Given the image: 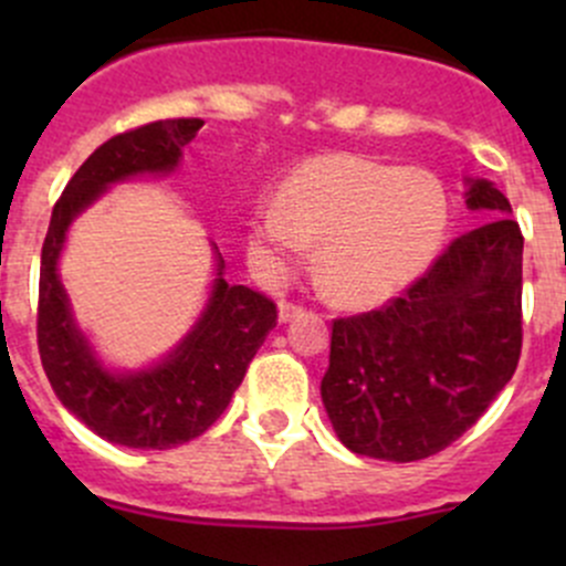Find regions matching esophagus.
I'll list each match as a JSON object with an SVG mask.
<instances>
[{"instance_id": "34e87169", "label": "esophagus", "mask_w": 566, "mask_h": 566, "mask_svg": "<svg viewBox=\"0 0 566 566\" xmlns=\"http://www.w3.org/2000/svg\"><path fill=\"white\" fill-rule=\"evenodd\" d=\"M301 315H304V306L301 304H293V301H282V304H279V319H282V323H290V319Z\"/></svg>"}]
</instances>
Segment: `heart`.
Segmentation results:
<instances>
[{
  "label": "heart",
  "mask_w": 566,
  "mask_h": 566,
  "mask_svg": "<svg viewBox=\"0 0 566 566\" xmlns=\"http://www.w3.org/2000/svg\"><path fill=\"white\" fill-rule=\"evenodd\" d=\"M449 208L424 169H399L350 153L295 167L276 202L256 208L251 243L298 260L319 241L317 279L342 304L373 306L405 287L441 247Z\"/></svg>",
  "instance_id": "obj_1"
}]
</instances>
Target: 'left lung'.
Wrapping results in <instances>:
<instances>
[{
  "label": "left lung",
  "mask_w": 566,
  "mask_h": 566,
  "mask_svg": "<svg viewBox=\"0 0 566 566\" xmlns=\"http://www.w3.org/2000/svg\"><path fill=\"white\" fill-rule=\"evenodd\" d=\"M488 219L454 238L402 295L336 317L325 410L350 452L413 462L471 430L515 375L523 347V232L510 199L471 180Z\"/></svg>",
  "instance_id": "8db88e82"
}]
</instances>
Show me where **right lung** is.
I'll return each instance as SVG.
<instances>
[{
	"instance_id": "1",
	"label": "right lung",
	"mask_w": 566,
	"mask_h": 566,
	"mask_svg": "<svg viewBox=\"0 0 566 566\" xmlns=\"http://www.w3.org/2000/svg\"><path fill=\"white\" fill-rule=\"evenodd\" d=\"M202 128L199 117L156 119L104 142L51 210L40 254L38 350L60 402L106 441L130 449H175L202 436L230 405L247 369L276 325V304L243 284L213 282L197 328L158 367L136 375L106 373L78 334L56 276L65 232L108 182L142 172H172L180 150Z\"/></svg>"
}]
</instances>
